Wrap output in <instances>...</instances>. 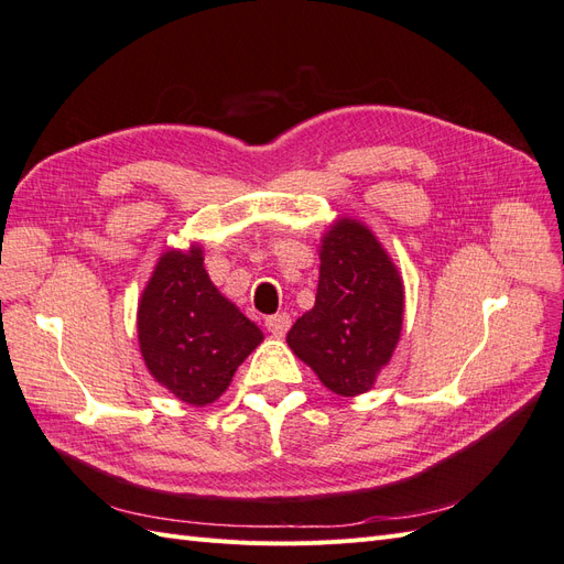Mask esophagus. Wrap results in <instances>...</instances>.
Segmentation results:
<instances>
[{"label":"esophagus","instance_id":"34e87169","mask_svg":"<svg viewBox=\"0 0 564 564\" xmlns=\"http://www.w3.org/2000/svg\"><path fill=\"white\" fill-rule=\"evenodd\" d=\"M265 327L272 336H284L289 332V327H292V317H289L286 313H278V315H268L265 317Z\"/></svg>","mask_w":564,"mask_h":564}]
</instances>
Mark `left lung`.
<instances>
[{
    "label": "left lung",
    "mask_w": 564,
    "mask_h": 564,
    "mask_svg": "<svg viewBox=\"0 0 564 564\" xmlns=\"http://www.w3.org/2000/svg\"><path fill=\"white\" fill-rule=\"evenodd\" d=\"M404 292L395 265L362 224L340 218L324 235L315 308L286 344L336 395L367 392L402 332Z\"/></svg>",
    "instance_id": "1"
}]
</instances>
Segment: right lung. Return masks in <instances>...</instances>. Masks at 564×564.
<instances>
[{"instance_id":"1","label":"right lung","mask_w":564,"mask_h":564,"mask_svg":"<svg viewBox=\"0 0 564 564\" xmlns=\"http://www.w3.org/2000/svg\"><path fill=\"white\" fill-rule=\"evenodd\" d=\"M202 251H166L139 305V344L155 381L187 404L224 392L263 334L218 294Z\"/></svg>"}]
</instances>
